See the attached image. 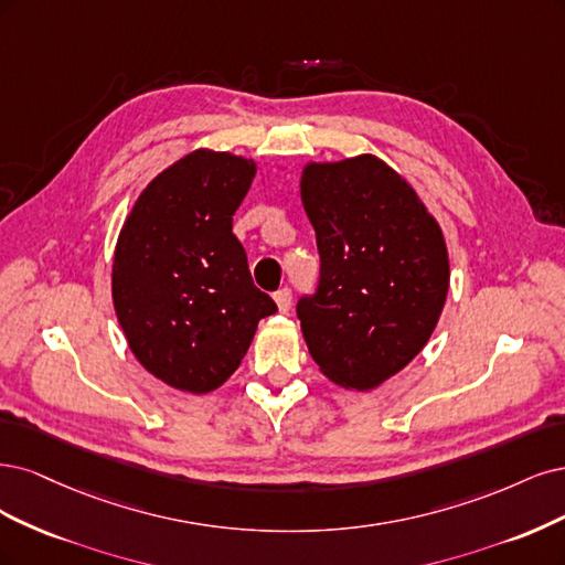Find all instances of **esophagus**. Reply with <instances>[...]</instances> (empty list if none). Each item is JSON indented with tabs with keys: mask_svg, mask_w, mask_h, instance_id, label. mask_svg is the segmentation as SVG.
I'll list each match as a JSON object with an SVG mask.
<instances>
[{
	"mask_svg": "<svg viewBox=\"0 0 565 565\" xmlns=\"http://www.w3.org/2000/svg\"><path fill=\"white\" fill-rule=\"evenodd\" d=\"M275 302H277V307H279V312L286 315L288 309H290V290H288V288H279L277 294H275Z\"/></svg>",
	"mask_w": 565,
	"mask_h": 565,
	"instance_id": "esophagus-1",
	"label": "esophagus"
}]
</instances>
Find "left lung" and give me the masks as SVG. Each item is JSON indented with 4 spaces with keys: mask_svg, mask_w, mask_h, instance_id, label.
<instances>
[{
    "mask_svg": "<svg viewBox=\"0 0 565 565\" xmlns=\"http://www.w3.org/2000/svg\"><path fill=\"white\" fill-rule=\"evenodd\" d=\"M302 206L319 284L296 305L317 366L342 387H377L420 352L446 302L444 234L406 180L373 154L309 163Z\"/></svg>",
    "mask_w": 565,
    "mask_h": 565,
    "instance_id": "left-lung-1",
    "label": "left lung"
}]
</instances>
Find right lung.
<instances>
[{
    "instance_id": "right-lung-1",
    "label": "right lung",
    "mask_w": 565,
    "mask_h": 565,
    "mask_svg": "<svg viewBox=\"0 0 565 565\" xmlns=\"http://www.w3.org/2000/svg\"><path fill=\"white\" fill-rule=\"evenodd\" d=\"M256 163L196 150L145 188L121 227L113 300L136 359L167 385L204 394L239 369L277 305L253 284L232 215Z\"/></svg>"
}]
</instances>
